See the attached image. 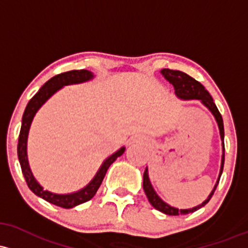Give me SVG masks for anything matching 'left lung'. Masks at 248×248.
Masks as SVG:
<instances>
[{
	"instance_id": "obj_1",
	"label": "left lung",
	"mask_w": 248,
	"mask_h": 248,
	"mask_svg": "<svg viewBox=\"0 0 248 248\" xmlns=\"http://www.w3.org/2000/svg\"><path fill=\"white\" fill-rule=\"evenodd\" d=\"M161 74L165 76V78L167 81H170V83L173 84L174 89H175V94L178 95L180 99L184 100H200L206 107L211 110V113L213 114L214 118H216L217 122V127H219L220 132V138L222 141V156H221V167H220V173L217 181L214 186L213 190L211 192V194L208 195V198L203 201L202 203L197 207L188 208V209H179L175 207H172L168 203H166L164 200L160 199L159 195L155 193V190L152 186L151 181L148 178V170L146 168L145 173H143V190H145L148 201L151 202V205L153 206L155 209L162 212V213L167 214V216H180V214H188L193 213V212L198 211V209L203 207L206 203L211 200L212 195L216 192L217 184H219L220 176L222 174V170H224V162H225V145H224V121H222V116L220 114V111L217 110L216 103H214L213 99L209 95V93L205 89V87L202 86L200 82H198L197 80L192 78V76L187 75L186 73L180 72V70H172V69H162Z\"/></svg>"
}]
</instances>
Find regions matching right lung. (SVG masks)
<instances>
[{"label":"right lung","mask_w":248,"mask_h":248,"mask_svg":"<svg viewBox=\"0 0 248 248\" xmlns=\"http://www.w3.org/2000/svg\"><path fill=\"white\" fill-rule=\"evenodd\" d=\"M93 73L86 69L70 70V72L61 73V74L55 75L54 78H51L50 80H48L47 82L43 84L40 88V91L31 97V101L27 105L26 109H24L22 116V126H21L20 135H18L17 155L24 179H26L27 185H28V187L34 194H36L37 197L48 201V202L53 203V205L59 206V207L73 208L75 206L80 205V203L87 202V201L91 200L95 195V193L97 192V189H99L100 185H101L109 166L115 161L116 157L121 156L124 152V147H122L116 153L111 154L108 159L105 160V162L100 167V170H97L96 175L94 176L93 180L89 182L84 188L78 190V192L72 193V194H55V193L45 190L39 182L35 180L34 175H32L31 167H29L28 164V156H27V139H28L29 128H31V121L34 119L36 111L40 109L41 106L47 101L51 95L56 93L63 86L86 82V81H89L91 78H93Z\"/></svg>","instance_id":"1"}]
</instances>
